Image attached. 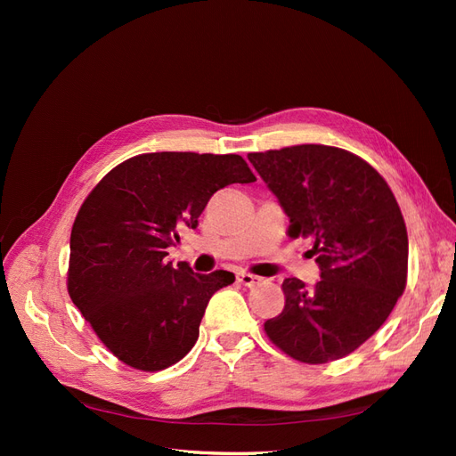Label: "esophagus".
<instances>
[{"instance_id":"1","label":"esophagus","mask_w":456,"mask_h":456,"mask_svg":"<svg viewBox=\"0 0 456 456\" xmlns=\"http://www.w3.org/2000/svg\"><path fill=\"white\" fill-rule=\"evenodd\" d=\"M238 281L245 287H256L262 283V278H258V275L249 273V272H241V273H238Z\"/></svg>"}]
</instances>
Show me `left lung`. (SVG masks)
I'll return each mask as SVG.
<instances>
[{
  "mask_svg": "<svg viewBox=\"0 0 456 456\" xmlns=\"http://www.w3.org/2000/svg\"><path fill=\"white\" fill-rule=\"evenodd\" d=\"M253 167L289 216V238H310L322 280L281 283L285 306L265 323L297 362L340 360L388 320L407 285L409 241L388 183L360 156L325 144L253 151Z\"/></svg>",
  "mask_w": 456,
  "mask_h": 456,
  "instance_id": "left-lung-1",
  "label": "left lung"
}]
</instances>
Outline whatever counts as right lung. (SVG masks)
I'll use <instances>...</instances> for the list:
<instances>
[{"instance_id": "add662e5", "label": "right lung", "mask_w": 456, "mask_h": 456, "mask_svg": "<svg viewBox=\"0 0 456 456\" xmlns=\"http://www.w3.org/2000/svg\"><path fill=\"white\" fill-rule=\"evenodd\" d=\"M255 181L238 154L154 151L119 163L89 191L72 226L66 285L119 362L156 372L194 346L207 302L236 278L173 266L167 247L183 226H198L216 190Z\"/></svg>"}]
</instances>
